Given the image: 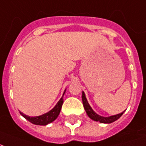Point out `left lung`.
<instances>
[{
  "label": "left lung",
  "mask_w": 146,
  "mask_h": 146,
  "mask_svg": "<svg viewBox=\"0 0 146 146\" xmlns=\"http://www.w3.org/2000/svg\"><path fill=\"white\" fill-rule=\"evenodd\" d=\"M82 101H83V105H84V110H85L86 113L88 114V116L91 118L93 120L95 121H98V122L103 123H113L114 121H116V119H118L122 116L123 112H122L121 113H119V114H116V115H114V116H108V117H105V116H102L98 115L97 113H95L94 110H92V107L90 106V105L88 102V100L86 98L85 94L84 92H83L82 93Z\"/></svg>",
  "instance_id": "1"
}]
</instances>
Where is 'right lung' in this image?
Wrapping results in <instances>:
<instances>
[{
    "mask_svg": "<svg viewBox=\"0 0 146 146\" xmlns=\"http://www.w3.org/2000/svg\"><path fill=\"white\" fill-rule=\"evenodd\" d=\"M65 92H66V91L64 92L63 95L65 94ZM63 95L52 110H50L48 113L43 114L41 116L31 117V116L25 115L21 112L20 114L23 116L24 118H26L28 121H30V123H32L33 124H36V125H47L48 123L53 122L54 119H56L58 116L59 115L61 109H62V103H63Z\"/></svg>",
    "mask_w": 146,
    "mask_h": 146,
    "instance_id": "right-lung-1",
    "label": "right lung"
}]
</instances>
